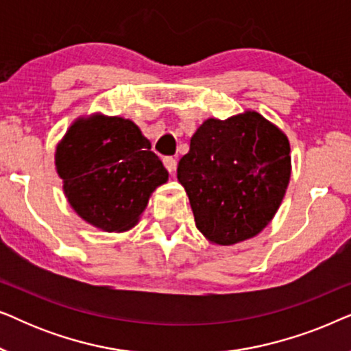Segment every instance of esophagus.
Segmentation results:
<instances>
[{"mask_svg":"<svg viewBox=\"0 0 351 351\" xmlns=\"http://www.w3.org/2000/svg\"><path fill=\"white\" fill-rule=\"evenodd\" d=\"M162 162H165V167L171 172V174L176 171V167H177V160H176V158L166 156V158H162Z\"/></svg>","mask_w":351,"mask_h":351,"instance_id":"obj_1","label":"esophagus"}]
</instances>
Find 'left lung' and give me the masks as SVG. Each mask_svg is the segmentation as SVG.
I'll return each mask as SVG.
<instances>
[{
	"mask_svg": "<svg viewBox=\"0 0 351 351\" xmlns=\"http://www.w3.org/2000/svg\"><path fill=\"white\" fill-rule=\"evenodd\" d=\"M289 153L286 134L252 110L196 129L177 179L206 239L232 246L271 222L289 185Z\"/></svg>",
	"mask_w": 351,
	"mask_h": 351,
	"instance_id": "left-lung-1",
	"label": "left lung"
}]
</instances>
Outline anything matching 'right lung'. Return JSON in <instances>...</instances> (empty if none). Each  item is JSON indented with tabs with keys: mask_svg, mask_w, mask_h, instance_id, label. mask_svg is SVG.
<instances>
[{
	"mask_svg": "<svg viewBox=\"0 0 351 351\" xmlns=\"http://www.w3.org/2000/svg\"><path fill=\"white\" fill-rule=\"evenodd\" d=\"M56 169L76 214L108 233L131 230L169 174L131 119L78 118L56 148Z\"/></svg>",
	"mask_w": 351,
	"mask_h": 351,
	"instance_id": "add662e5",
	"label": "right lung"
}]
</instances>
